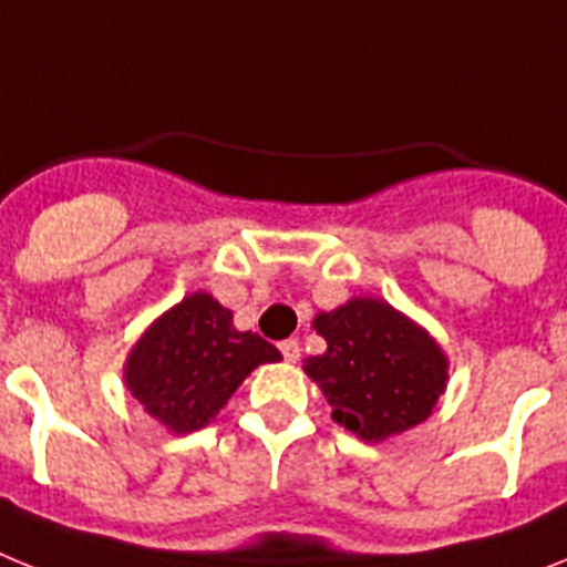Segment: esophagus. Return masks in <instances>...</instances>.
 Listing matches in <instances>:
<instances>
[{"label":"esophagus","mask_w":567,"mask_h":567,"mask_svg":"<svg viewBox=\"0 0 567 567\" xmlns=\"http://www.w3.org/2000/svg\"><path fill=\"white\" fill-rule=\"evenodd\" d=\"M278 349H280V354H284V360H289V363H295V360L300 358V343L295 338L284 340V343H280Z\"/></svg>","instance_id":"1"}]
</instances>
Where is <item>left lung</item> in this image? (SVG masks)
<instances>
[{"label":"left lung","instance_id":"left-lung-1","mask_svg":"<svg viewBox=\"0 0 567 567\" xmlns=\"http://www.w3.org/2000/svg\"><path fill=\"white\" fill-rule=\"evenodd\" d=\"M327 352L307 358L332 417L365 443L392 437L432 414L445 389L440 346L383 300L354 298L315 318Z\"/></svg>","mask_w":567,"mask_h":567}]
</instances>
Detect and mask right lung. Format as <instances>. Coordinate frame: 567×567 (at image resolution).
<instances>
[{
    "mask_svg": "<svg viewBox=\"0 0 567 567\" xmlns=\"http://www.w3.org/2000/svg\"><path fill=\"white\" fill-rule=\"evenodd\" d=\"M280 352L255 332H238L233 312L195 292L155 320L127 358V389L175 434L198 432L255 365Z\"/></svg>",
    "mask_w": 567,
    "mask_h": 567,
    "instance_id": "obj_1",
    "label": "right lung"
}]
</instances>
